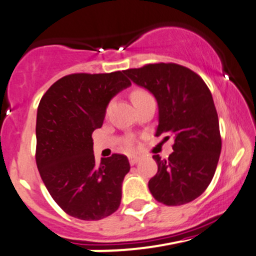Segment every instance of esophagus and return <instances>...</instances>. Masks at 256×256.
Masks as SVG:
<instances>
[{
  "mask_svg": "<svg viewBox=\"0 0 256 256\" xmlns=\"http://www.w3.org/2000/svg\"><path fill=\"white\" fill-rule=\"evenodd\" d=\"M128 161H130L131 166H134L140 162V158H138V156H130V158H128Z\"/></svg>",
  "mask_w": 256,
  "mask_h": 256,
  "instance_id": "obj_1",
  "label": "esophagus"
}]
</instances>
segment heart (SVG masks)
Returning <instances> with one entry per match:
<instances>
[{
  "mask_svg": "<svg viewBox=\"0 0 256 256\" xmlns=\"http://www.w3.org/2000/svg\"><path fill=\"white\" fill-rule=\"evenodd\" d=\"M149 98H152V96L149 92L146 90V89H134L131 93V100L134 104H138L143 102V101L149 100ZM125 146L128 148V149H132V142L130 140H126Z\"/></svg>",
  "mask_w": 256,
  "mask_h": 256,
  "instance_id": "1",
  "label": "heart"
}]
</instances>
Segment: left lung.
Returning a JSON list of instances; mask_svg holds the SVG:
<instances>
[{
  "label": "left lung",
  "instance_id": "8db88e82",
  "mask_svg": "<svg viewBox=\"0 0 256 256\" xmlns=\"http://www.w3.org/2000/svg\"><path fill=\"white\" fill-rule=\"evenodd\" d=\"M132 82L148 89L158 104L155 136L173 137L174 152L160 155L158 173L149 180L154 198L168 206L192 202L210 184L222 149L220 122L212 94L198 74L175 63L146 64L124 70Z\"/></svg>",
  "mask_w": 256,
  "mask_h": 256
}]
</instances>
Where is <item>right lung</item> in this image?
Masks as SVG:
<instances>
[{
    "mask_svg": "<svg viewBox=\"0 0 256 256\" xmlns=\"http://www.w3.org/2000/svg\"><path fill=\"white\" fill-rule=\"evenodd\" d=\"M128 86L122 72L72 74L54 82L40 100L36 167L69 216L98 220L118 210L130 163L125 155L113 154L95 164L92 134L102 126L110 98Z\"/></svg>",
    "mask_w": 256,
    "mask_h": 256,
    "instance_id": "add662e5",
    "label": "right lung"
}]
</instances>
